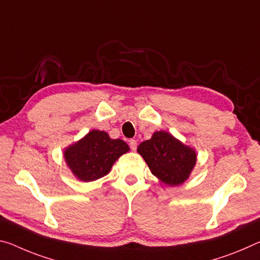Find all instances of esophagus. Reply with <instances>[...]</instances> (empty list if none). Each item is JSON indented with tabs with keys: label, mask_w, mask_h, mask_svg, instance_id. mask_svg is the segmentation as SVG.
Wrapping results in <instances>:
<instances>
[{
	"label": "esophagus",
	"mask_w": 260,
	"mask_h": 260,
	"mask_svg": "<svg viewBox=\"0 0 260 260\" xmlns=\"http://www.w3.org/2000/svg\"><path fill=\"white\" fill-rule=\"evenodd\" d=\"M137 146H138L137 140H134V139L129 140V147H131L132 150H137Z\"/></svg>",
	"instance_id": "esophagus-1"
}]
</instances>
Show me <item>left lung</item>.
Returning a JSON list of instances; mask_svg holds the SVG:
<instances>
[{"mask_svg":"<svg viewBox=\"0 0 260 260\" xmlns=\"http://www.w3.org/2000/svg\"><path fill=\"white\" fill-rule=\"evenodd\" d=\"M151 174L170 186L184 183L194 167L196 151L167 132H155L138 147Z\"/></svg>","mask_w":260,"mask_h":260,"instance_id":"1","label":"left lung"}]
</instances>
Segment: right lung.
<instances>
[{
  "instance_id": "right-lung-1",
  "label": "right lung",
  "mask_w": 260,
  "mask_h": 260,
  "mask_svg": "<svg viewBox=\"0 0 260 260\" xmlns=\"http://www.w3.org/2000/svg\"><path fill=\"white\" fill-rule=\"evenodd\" d=\"M128 150L122 140H112L103 131H91L66 149L64 158L78 179L92 182L108 175L115 160Z\"/></svg>"
}]
</instances>
